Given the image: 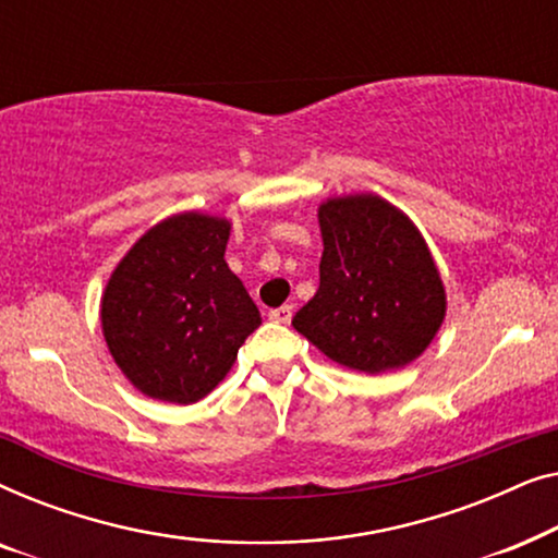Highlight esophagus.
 <instances>
[{
    "instance_id": "34e87169",
    "label": "esophagus",
    "mask_w": 558,
    "mask_h": 558,
    "mask_svg": "<svg viewBox=\"0 0 558 558\" xmlns=\"http://www.w3.org/2000/svg\"><path fill=\"white\" fill-rule=\"evenodd\" d=\"M292 315H294L292 304H284V307L271 310L269 312V319H274V323H279V325H289V323H292Z\"/></svg>"
}]
</instances>
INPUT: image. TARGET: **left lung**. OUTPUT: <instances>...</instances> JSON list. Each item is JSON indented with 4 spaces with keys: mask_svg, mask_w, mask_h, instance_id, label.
<instances>
[{
    "mask_svg": "<svg viewBox=\"0 0 558 558\" xmlns=\"http://www.w3.org/2000/svg\"><path fill=\"white\" fill-rule=\"evenodd\" d=\"M319 289L292 325L330 361L378 376L416 361L439 332L447 294L424 235L384 197L319 205Z\"/></svg>",
    "mask_w": 558,
    "mask_h": 558,
    "instance_id": "8db88e82",
    "label": "left lung"
}]
</instances>
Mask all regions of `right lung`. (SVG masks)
Returning a JSON list of instances; mask_svg holds the SVG:
<instances>
[{
	"label": "right lung",
	"instance_id": "add662e5",
	"mask_svg": "<svg viewBox=\"0 0 558 558\" xmlns=\"http://www.w3.org/2000/svg\"><path fill=\"white\" fill-rule=\"evenodd\" d=\"M228 235L226 218L195 210L165 218L129 248L104 289L106 345L149 399H205L262 325L223 258Z\"/></svg>",
	"mask_w": 558,
	"mask_h": 558
}]
</instances>
